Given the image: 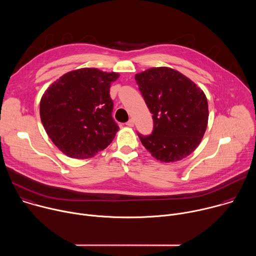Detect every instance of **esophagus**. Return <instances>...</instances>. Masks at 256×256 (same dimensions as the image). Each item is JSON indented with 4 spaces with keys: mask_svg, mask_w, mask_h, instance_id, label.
Wrapping results in <instances>:
<instances>
[{
    "mask_svg": "<svg viewBox=\"0 0 256 256\" xmlns=\"http://www.w3.org/2000/svg\"><path fill=\"white\" fill-rule=\"evenodd\" d=\"M126 126H130V128L134 126V120H132V118L128 120V122H126Z\"/></svg>",
    "mask_w": 256,
    "mask_h": 256,
    "instance_id": "1",
    "label": "esophagus"
}]
</instances>
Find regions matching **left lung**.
Here are the masks:
<instances>
[{"label":"left lung","instance_id":"1","mask_svg":"<svg viewBox=\"0 0 256 256\" xmlns=\"http://www.w3.org/2000/svg\"><path fill=\"white\" fill-rule=\"evenodd\" d=\"M153 114L151 134L140 140L161 162H175L192 154L208 126V107L204 91L190 79L167 66L151 68L134 76Z\"/></svg>","mask_w":256,"mask_h":256}]
</instances>
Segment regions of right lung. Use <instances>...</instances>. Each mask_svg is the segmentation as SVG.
Segmentation results:
<instances>
[{"instance_id":"1","label":"right lung","mask_w":256,"mask_h":256,"mask_svg":"<svg viewBox=\"0 0 256 256\" xmlns=\"http://www.w3.org/2000/svg\"><path fill=\"white\" fill-rule=\"evenodd\" d=\"M118 77L84 68L66 72L46 89L40 100L42 122L64 155L90 158L114 140L120 128L112 116L109 91Z\"/></svg>"}]
</instances>
